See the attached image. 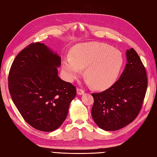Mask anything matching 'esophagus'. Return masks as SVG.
<instances>
[{
  "label": "esophagus",
  "instance_id": "34e87169",
  "mask_svg": "<svg viewBox=\"0 0 157 157\" xmlns=\"http://www.w3.org/2000/svg\"><path fill=\"white\" fill-rule=\"evenodd\" d=\"M76 91H77L78 95H82V94L85 93L84 90H81V89H79V88H78L77 90H76Z\"/></svg>",
  "mask_w": 157,
  "mask_h": 157
}]
</instances>
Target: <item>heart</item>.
Here are the masks:
<instances>
[{"label": "heart", "mask_w": 157, "mask_h": 157, "mask_svg": "<svg viewBox=\"0 0 157 157\" xmlns=\"http://www.w3.org/2000/svg\"><path fill=\"white\" fill-rule=\"evenodd\" d=\"M123 59L120 51L106 44L89 42L75 47L72 57L63 59L61 67L65 78L72 82L85 69L88 84L98 90L110 87L117 78Z\"/></svg>", "instance_id": "b5f03b06"}]
</instances>
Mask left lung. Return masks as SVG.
I'll list each match as a JSON object with an SVG mask.
<instances>
[{
	"label": "left lung",
	"instance_id": "obj_1",
	"mask_svg": "<svg viewBox=\"0 0 157 157\" xmlns=\"http://www.w3.org/2000/svg\"><path fill=\"white\" fill-rule=\"evenodd\" d=\"M124 70L112 86L94 93L91 116L105 131H115L133 121L141 110L146 95L147 79L146 69L135 50L126 51Z\"/></svg>",
	"mask_w": 157,
	"mask_h": 157
}]
</instances>
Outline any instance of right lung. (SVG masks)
Instances as JSON below:
<instances>
[{"label": "right lung", "instance_id": "obj_1", "mask_svg": "<svg viewBox=\"0 0 157 157\" xmlns=\"http://www.w3.org/2000/svg\"><path fill=\"white\" fill-rule=\"evenodd\" d=\"M61 57L44 44H31L17 55L9 74L14 105L34 128L51 132L59 128L76 95V87L58 76Z\"/></svg>", "mask_w": 157, "mask_h": 157}]
</instances>
